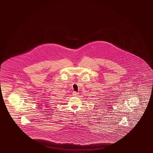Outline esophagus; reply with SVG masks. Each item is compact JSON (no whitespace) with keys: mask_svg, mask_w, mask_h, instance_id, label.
<instances>
[{"mask_svg":"<svg viewBox=\"0 0 153 153\" xmlns=\"http://www.w3.org/2000/svg\"><path fill=\"white\" fill-rule=\"evenodd\" d=\"M78 94H79V93H78V92H73V96H75V97H76V96H78Z\"/></svg>","mask_w":153,"mask_h":153,"instance_id":"esophagus-1","label":"esophagus"}]
</instances>
